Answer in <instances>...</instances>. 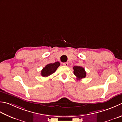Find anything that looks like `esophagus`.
I'll return each mask as SVG.
<instances>
[{
  "instance_id": "obj_1",
  "label": "esophagus",
  "mask_w": 122,
  "mask_h": 122,
  "mask_svg": "<svg viewBox=\"0 0 122 122\" xmlns=\"http://www.w3.org/2000/svg\"><path fill=\"white\" fill-rule=\"evenodd\" d=\"M63 65L64 66H67L68 65V63L67 62H66V63H63Z\"/></svg>"
}]
</instances>
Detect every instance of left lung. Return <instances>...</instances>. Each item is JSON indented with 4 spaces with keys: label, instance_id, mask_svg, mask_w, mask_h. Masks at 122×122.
<instances>
[{
    "label": "left lung",
    "instance_id": "left-lung-1",
    "mask_svg": "<svg viewBox=\"0 0 122 122\" xmlns=\"http://www.w3.org/2000/svg\"><path fill=\"white\" fill-rule=\"evenodd\" d=\"M74 74L76 77L77 79L80 80L82 78H85L86 76V73L85 71V69L81 66H75L73 67Z\"/></svg>",
    "mask_w": 122,
    "mask_h": 122
}]
</instances>
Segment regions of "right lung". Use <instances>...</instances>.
I'll return each mask as SVG.
<instances>
[{
	"label": "right lung",
	"instance_id": "add662e5",
	"mask_svg": "<svg viewBox=\"0 0 122 122\" xmlns=\"http://www.w3.org/2000/svg\"><path fill=\"white\" fill-rule=\"evenodd\" d=\"M59 66H60V63L59 61L47 64L41 70V75L43 77L49 76L53 74Z\"/></svg>",
	"mask_w": 122,
	"mask_h": 122
}]
</instances>
